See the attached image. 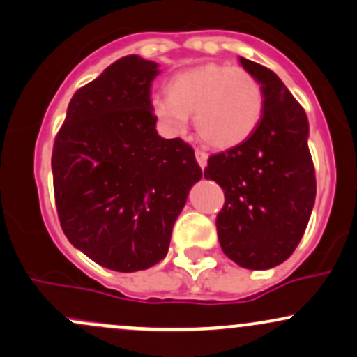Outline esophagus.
I'll use <instances>...</instances> for the list:
<instances>
[{
  "instance_id": "esophagus-1",
  "label": "esophagus",
  "mask_w": 357,
  "mask_h": 357,
  "mask_svg": "<svg viewBox=\"0 0 357 357\" xmlns=\"http://www.w3.org/2000/svg\"><path fill=\"white\" fill-rule=\"evenodd\" d=\"M195 158H197V162H199V165L202 167V169H205V165H207V158H208L207 152H204V150L197 149L195 150Z\"/></svg>"
}]
</instances>
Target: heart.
<instances>
[{"label":"heart","mask_w":357,"mask_h":357,"mask_svg":"<svg viewBox=\"0 0 357 357\" xmlns=\"http://www.w3.org/2000/svg\"><path fill=\"white\" fill-rule=\"evenodd\" d=\"M165 96H155L152 112L172 132L187 128L194 113L199 137L215 149L244 144L257 130L264 91L250 71L224 63H205L170 78Z\"/></svg>","instance_id":"heart-1"}]
</instances>
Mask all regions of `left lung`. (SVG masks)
<instances>
[{
    "label": "left lung",
    "instance_id": "8db88e82",
    "mask_svg": "<svg viewBox=\"0 0 357 357\" xmlns=\"http://www.w3.org/2000/svg\"><path fill=\"white\" fill-rule=\"evenodd\" d=\"M264 91L261 123L244 144L211 155L204 177L225 195L217 215L224 254L241 267L271 269L291 257L316 199L304 108L274 71L241 58Z\"/></svg>",
    "mask_w": 357,
    "mask_h": 357
}]
</instances>
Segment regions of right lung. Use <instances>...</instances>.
I'll use <instances>...</instances> for the list:
<instances>
[{
	"label": "right lung",
	"instance_id": "1",
	"mask_svg": "<svg viewBox=\"0 0 357 357\" xmlns=\"http://www.w3.org/2000/svg\"><path fill=\"white\" fill-rule=\"evenodd\" d=\"M155 61L120 58L82 86L54 138L52 169L65 236L91 261L144 271L169 252L172 227L202 177L194 149L157 133Z\"/></svg>",
	"mask_w": 357,
	"mask_h": 357
}]
</instances>
